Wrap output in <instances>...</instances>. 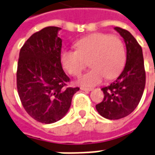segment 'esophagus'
I'll return each instance as SVG.
<instances>
[{
	"label": "esophagus",
	"mask_w": 155,
	"mask_h": 155,
	"mask_svg": "<svg viewBox=\"0 0 155 155\" xmlns=\"http://www.w3.org/2000/svg\"><path fill=\"white\" fill-rule=\"evenodd\" d=\"M81 90H83V91H85V92H89V91L92 90L90 88H84V87H81Z\"/></svg>",
	"instance_id": "esophagus-1"
}]
</instances>
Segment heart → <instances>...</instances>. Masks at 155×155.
<instances>
[{"mask_svg":"<svg viewBox=\"0 0 155 155\" xmlns=\"http://www.w3.org/2000/svg\"><path fill=\"white\" fill-rule=\"evenodd\" d=\"M76 51L63 50L61 62L69 74L78 76L86 66L92 68L81 76L78 83L83 86H94L104 77H117L125 66L127 53L125 45L117 36L96 33L84 37L74 43Z\"/></svg>","mask_w":155,"mask_h":155,"instance_id":"obj_1","label":"heart"}]
</instances>
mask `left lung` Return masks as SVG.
<instances>
[{"label": "left lung", "mask_w": 155, "mask_h": 155, "mask_svg": "<svg viewBox=\"0 0 155 155\" xmlns=\"http://www.w3.org/2000/svg\"><path fill=\"white\" fill-rule=\"evenodd\" d=\"M126 43L127 62L114 82L102 88L104 100L96 105L102 117L110 120L123 118L132 113L141 99L145 86V71L142 48L132 34L115 27Z\"/></svg>", "instance_id": "1"}]
</instances>
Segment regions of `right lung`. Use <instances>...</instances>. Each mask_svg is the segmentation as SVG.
<instances>
[{
    "mask_svg": "<svg viewBox=\"0 0 155 155\" xmlns=\"http://www.w3.org/2000/svg\"><path fill=\"white\" fill-rule=\"evenodd\" d=\"M61 28L49 26L34 34L19 51L17 89L23 107L36 121L51 124L64 117L80 88H66L70 78L61 63Z\"/></svg>",
    "mask_w": 155,
    "mask_h": 155,
    "instance_id": "obj_1",
    "label": "right lung"
}]
</instances>
